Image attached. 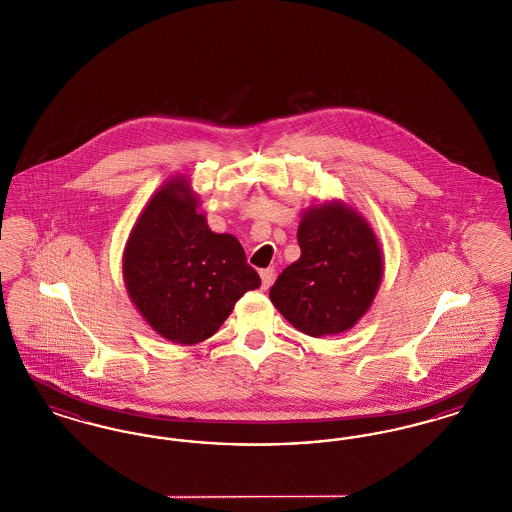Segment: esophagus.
Listing matches in <instances>:
<instances>
[{"mask_svg":"<svg viewBox=\"0 0 512 512\" xmlns=\"http://www.w3.org/2000/svg\"><path fill=\"white\" fill-rule=\"evenodd\" d=\"M274 268H265V270H261V280H263V290H268L270 286H272V282H274Z\"/></svg>","mask_w":512,"mask_h":512,"instance_id":"1","label":"esophagus"}]
</instances>
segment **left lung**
Returning a JSON list of instances; mask_svg holds the SVG:
<instances>
[{
    "instance_id": "left-lung-1",
    "label": "left lung",
    "mask_w": 512,
    "mask_h": 512,
    "mask_svg": "<svg viewBox=\"0 0 512 512\" xmlns=\"http://www.w3.org/2000/svg\"><path fill=\"white\" fill-rule=\"evenodd\" d=\"M297 242L301 257L282 270L270 301L313 338L353 328L370 309L384 272L370 224L341 201L320 203L303 215Z\"/></svg>"
}]
</instances>
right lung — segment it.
<instances>
[{
	"label": "right lung",
	"instance_id": "right-lung-1",
	"mask_svg": "<svg viewBox=\"0 0 512 512\" xmlns=\"http://www.w3.org/2000/svg\"><path fill=\"white\" fill-rule=\"evenodd\" d=\"M122 276L149 326L182 345L211 338L236 301L261 286L242 244L211 232L184 176L149 199L124 247Z\"/></svg>",
	"mask_w": 512,
	"mask_h": 512
}]
</instances>
